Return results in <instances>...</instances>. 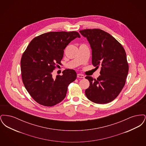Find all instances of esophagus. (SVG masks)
<instances>
[{
    "label": "esophagus",
    "instance_id": "1",
    "mask_svg": "<svg viewBox=\"0 0 146 146\" xmlns=\"http://www.w3.org/2000/svg\"><path fill=\"white\" fill-rule=\"evenodd\" d=\"M77 77L78 78H84L85 76H84L83 74H77Z\"/></svg>",
    "mask_w": 146,
    "mask_h": 146
}]
</instances>
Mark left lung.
<instances>
[{
	"mask_svg": "<svg viewBox=\"0 0 146 146\" xmlns=\"http://www.w3.org/2000/svg\"><path fill=\"white\" fill-rule=\"evenodd\" d=\"M79 32L90 45L92 64L101 66L97 79L85 77L90 82L85 95L94 103L108 104L118 96L125 85L129 72L125 50L111 35L101 29H87Z\"/></svg>",
	"mask_w": 146,
	"mask_h": 146,
	"instance_id": "8db88e82",
	"label": "left lung"
}]
</instances>
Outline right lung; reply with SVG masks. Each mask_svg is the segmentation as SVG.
Masks as SVG:
<instances>
[{
    "mask_svg": "<svg viewBox=\"0 0 146 146\" xmlns=\"http://www.w3.org/2000/svg\"><path fill=\"white\" fill-rule=\"evenodd\" d=\"M80 38L76 32H50L35 38L23 54L21 70L23 83L29 95L42 106L61 102L67 88L76 78L73 70H63L54 79L52 72L60 64L64 50L70 42ZM58 65H57L58 67Z\"/></svg>",
    "mask_w": 146,
    "mask_h": 146,
    "instance_id": "obj_1",
    "label": "right lung"
}]
</instances>
